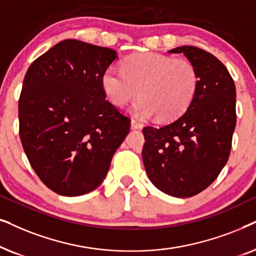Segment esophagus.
Wrapping results in <instances>:
<instances>
[{"label":"esophagus","mask_w":256,"mask_h":256,"mask_svg":"<svg viewBox=\"0 0 256 256\" xmlns=\"http://www.w3.org/2000/svg\"><path fill=\"white\" fill-rule=\"evenodd\" d=\"M131 128H134V130H138V128H142V122H139L138 120H136V119H132V120H131Z\"/></svg>","instance_id":"esophagus-1"}]
</instances>
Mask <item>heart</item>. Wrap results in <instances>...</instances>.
Wrapping results in <instances>:
<instances>
[{
    "mask_svg": "<svg viewBox=\"0 0 256 256\" xmlns=\"http://www.w3.org/2000/svg\"><path fill=\"white\" fill-rule=\"evenodd\" d=\"M122 72L108 68L102 74V88L114 106L134 104V114L142 118L156 114L160 122H171L193 103L200 76L192 62L158 52L128 56L122 64Z\"/></svg>",
    "mask_w": 256,
    "mask_h": 256,
    "instance_id": "obj_1",
    "label": "heart"
}]
</instances>
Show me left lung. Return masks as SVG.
Listing matches in <instances>:
<instances>
[{"label":"left lung","instance_id":"8db88e82","mask_svg":"<svg viewBox=\"0 0 256 256\" xmlns=\"http://www.w3.org/2000/svg\"><path fill=\"white\" fill-rule=\"evenodd\" d=\"M196 66L200 84L184 114L168 124L142 128V162L150 180L168 196L190 198L220 174L230 153L236 124L235 84L226 66L196 46H178Z\"/></svg>","mask_w":256,"mask_h":256}]
</instances>
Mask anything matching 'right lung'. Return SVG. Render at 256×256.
Wrapping results in <instances>:
<instances>
[{
	"label": "right lung",
	"mask_w": 256,
	"mask_h": 256,
	"mask_svg": "<svg viewBox=\"0 0 256 256\" xmlns=\"http://www.w3.org/2000/svg\"><path fill=\"white\" fill-rule=\"evenodd\" d=\"M117 52L64 40L34 60L18 100L20 138L44 185L77 196L97 188L130 131V118L106 100L102 74Z\"/></svg>",
	"instance_id": "obj_1"
}]
</instances>
